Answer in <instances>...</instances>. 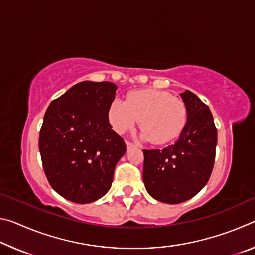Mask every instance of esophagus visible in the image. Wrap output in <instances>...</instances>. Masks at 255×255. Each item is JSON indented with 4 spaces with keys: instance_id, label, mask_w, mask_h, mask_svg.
Returning <instances> with one entry per match:
<instances>
[{
    "instance_id": "obj_1",
    "label": "esophagus",
    "mask_w": 255,
    "mask_h": 255,
    "mask_svg": "<svg viewBox=\"0 0 255 255\" xmlns=\"http://www.w3.org/2000/svg\"><path fill=\"white\" fill-rule=\"evenodd\" d=\"M126 145H127V149H130V148L136 147V145L132 144L131 141H129V140H126Z\"/></svg>"
}]
</instances>
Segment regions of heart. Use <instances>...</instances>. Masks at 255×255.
Masks as SVG:
<instances>
[{"instance_id": "b5f03b06", "label": "heart", "mask_w": 255, "mask_h": 255, "mask_svg": "<svg viewBox=\"0 0 255 255\" xmlns=\"http://www.w3.org/2000/svg\"><path fill=\"white\" fill-rule=\"evenodd\" d=\"M108 118L118 133L126 132L139 120L141 137L161 145L180 136L187 124L188 111L180 98L161 90L145 89L128 93L126 101L115 99Z\"/></svg>"}]
</instances>
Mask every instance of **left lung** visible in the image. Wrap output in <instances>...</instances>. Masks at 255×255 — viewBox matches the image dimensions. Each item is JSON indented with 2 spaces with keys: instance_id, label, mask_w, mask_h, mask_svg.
I'll list each match as a JSON object with an SVG mask.
<instances>
[{
  "instance_id": "left-lung-1",
  "label": "left lung",
  "mask_w": 255,
  "mask_h": 255,
  "mask_svg": "<svg viewBox=\"0 0 255 255\" xmlns=\"http://www.w3.org/2000/svg\"><path fill=\"white\" fill-rule=\"evenodd\" d=\"M188 111L185 127L173 145L143 149V180L154 199L180 204L205 187L214 167L217 129L213 115L195 93H180Z\"/></svg>"
}]
</instances>
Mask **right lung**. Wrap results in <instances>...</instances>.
<instances>
[{
  "label": "right lung",
  "instance_id": "1",
  "mask_svg": "<svg viewBox=\"0 0 255 255\" xmlns=\"http://www.w3.org/2000/svg\"><path fill=\"white\" fill-rule=\"evenodd\" d=\"M117 85L83 81L47 108L39 133L45 174L56 192L89 204L110 189L126 144L112 130L108 111Z\"/></svg>",
  "mask_w": 255,
  "mask_h": 255
}]
</instances>
